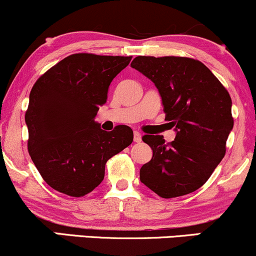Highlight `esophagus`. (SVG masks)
<instances>
[{
  "label": "esophagus",
  "instance_id": "34e87169",
  "mask_svg": "<svg viewBox=\"0 0 256 256\" xmlns=\"http://www.w3.org/2000/svg\"><path fill=\"white\" fill-rule=\"evenodd\" d=\"M134 142H137V143H140V140H142V134H140L138 131L134 132Z\"/></svg>",
  "mask_w": 256,
  "mask_h": 256
}]
</instances>
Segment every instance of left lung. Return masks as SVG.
<instances>
[{
  "mask_svg": "<svg viewBox=\"0 0 256 256\" xmlns=\"http://www.w3.org/2000/svg\"><path fill=\"white\" fill-rule=\"evenodd\" d=\"M131 67L156 86L166 120L176 132L168 144L160 134L143 136L152 158L140 167V182L164 198L195 192L225 155L234 128L228 90L194 58L137 56Z\"/></svg>",
  "mask_w": 256,
  "mask_h": 256,
  "instance_id": "1",
  "label": "left lung"
}]
</instances>
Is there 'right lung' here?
<instances>
[{
  "mask_svg": "<svg viewBox=\"0 0 256 256\" xmlns=\"http://www.w3.org/2000/svg\"><path fill=\"white\" fill-rule=\"evenodd\" d=\"M130 61L73 54L34 83L25 114L28 152L52 189L73 198L91 192L104 180L108 158L132 143L128 126L107 132L95 122L112 80Z\"/></svg>",
  "mask_w": 256,
  "mask_h": 256,
  "instance_id": "obj_1",
  "label": "right lung"
}]
</instances>
